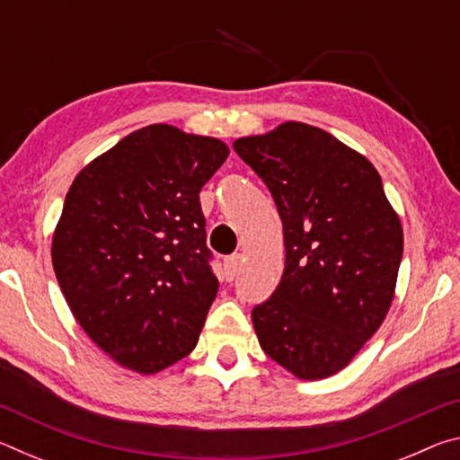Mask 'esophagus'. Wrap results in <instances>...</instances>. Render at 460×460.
<instances>
[{"label":"esophagus","mask_w":460,"mask_h":460,"mask_svg":"<svg viewBox=\"0 0 460 460\" xmlns=\"http://www.w3.org/2000/svg\"><path fill=\"white\" fill-rule=\"evenodd\" d=\"M239 261H241L239 255H231V258H227V260L223 261V278L227 279V282H231V279L237 276Z\"/></svg>","instance_id":"1"}]
</instances>
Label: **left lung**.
Here are the masks:
<instances>
[{"instance_id":"8db88e82","label":"left lung","mask_w":460,"mask_h":460,"mask_svg":"<svg viewBox=\"0 0 460 460\" xmlns=\"http://www.w3.org/2000/svg\"><path fill=\"white\" fill-rule=\"evenodd\" d=\"M233 147L266 182L284 225L282 279L252 310L260 345L296 377L334 376L392 306L400 217L371 162L321 128L286 121Z\"/></svg>"}]
</instances>
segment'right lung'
Masks as SVG:
<instances>
[{"label":"right lung","instance_id":"right-lung-1","mask_svg":"<svg viewBox=\"0 0 460 460\" xmlns=\"http://www.w3.org/2000/svg\"><path fill=\"white\" fill-rule=\"evenodd\" d=\"M229 147L154 123L84 166L52 266L76 323L121 367L158 373L197 347L219 279L199 192Z\"/></svg>","mask_w":460,"mask_h":460}]
</instances>
